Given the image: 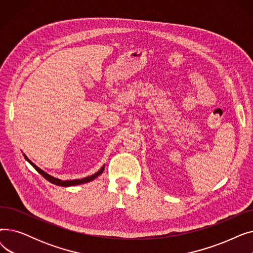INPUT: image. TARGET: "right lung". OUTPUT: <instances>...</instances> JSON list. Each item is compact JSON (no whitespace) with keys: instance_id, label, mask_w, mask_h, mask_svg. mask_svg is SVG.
Returning a JSON list of instances; mask_svg holds the SVG:
<instances>
[{"instance_id":"obj_1","label":"right lung","mask_w":253,"mask_h":253,"mask_svg":"<svg viewBox=\"0 0 253 253\" xmlns=\"http://www.w3.org/2000/svg\"><path fill=\"white\" fill-rule=\"evenodd\" d=\"M23 156H24V158H25V160L28 161L38 172L41 175H43L48 181H50L51 183H53V184H56V185H59V187H72V185H78V184H82V183H86V182H89V181H92V180H94L97 176H99L102 172H103V170H104V165L96 172V173H94V174H92V175H90V176H87V177H84V178H81V179H73V180H61V179H59V178H56V177H53V176H51L50 174H48L47 172H45V171H43L41 168H39L36 164H34L30 159L26 157L24 154H23Z\"/></svg>"}]
</instances>
